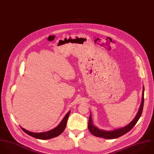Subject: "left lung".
Returning <instances> with one entry per match:
<instances>
[{
	"mask_svg": "<svg viewBox=\"0 0 154 154\" xmlns=\"http://www.w3.org/2000/svg\"><path fill=\"white\" fill-rule=\"evenodd\" d=\"M143 104H144V88H143V94H142V100L141 102V105L140 106V109L134 119V120L131 122L129 123L125 127L119 128L117 130H114L112 131H105V130H102L97 127H96L94 125H93L91 117H89V123H88V128L90 131V132L93 135L96 136V137H102L104 139H116L118 138L127 132H128L130 130H131L133 127L136 125V124L138 122L139 119H140L142 111H143Z\"/></svg>",
	"mask_w": 154,
	"mask_h": 154,
	"instance_id": "obj_1",
	"label": "left lung"
}]
</instances>
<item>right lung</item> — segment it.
Listing matches in <instances>:
<instances>
[{"label": "right lung", "instance_id": "1", "mask_svg": "<svg viewBox=\"0 0 154 154\" xmlns=\"http://www.w3.org/2000/svg\"><path fill=\"white\" fill-rule=\"evenodd\" d=\"M70 114V111H69L66 116H65V117L63 119V120H62L61 123L55 128L46 131V132H43V133H33V132H30L28 130H26V129L21 128V129L27 134L31 136L32 137L36 138V139H42V140H45V139H52L53 137H57L59 135H60L62 133L63 131V130H65L66 125V123H67V120H68V116Z\"/></svg>", "mask_w": 154, "mask_h": 154}]
</instances>
